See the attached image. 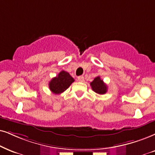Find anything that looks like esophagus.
Masks as SVG:
<instances>
[{
	"mask_svg": "<svg viewBox=\"0 0 155 155\" xmlns=\"http://www.w3.org/2000/svg\"><path fill=\"white\" fill-rule=\"evenodd\" d=\"M78 81H80V82H83L84 81V77L83 76H79V77H78Z\"/></svg>",
	"mask_w": 155,
	"mask_h": 155,
	"instance_id": "esophagus-1",
	"label": "esophagus"
}]
</instances>
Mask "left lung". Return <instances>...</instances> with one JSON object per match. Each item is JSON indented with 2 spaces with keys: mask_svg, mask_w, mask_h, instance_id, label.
Returning a JSON list of instances; mask_svg holds the SVG:
<instances>
[{
  "mask_svg": "<svg viewBox=\"0 0 155 155\" xmlns=\"http://www.w3.org/2000/svg\"><path fill=\"white\" fill-rule=\"evenodd\" d=\"M91 89L96 93L99 94H104L107 91V86L103 81V80L101 79L100 76H97L94 78L93 81L90 83Z\"/></svg>",
  "mask_w": 155,
  "mask_h": 155,
  "instance_id": "left-lung-1",
  "label": "left lung"
}]
</instances>
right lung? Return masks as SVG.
I'll use <instances>...</instances> for the list:
<instances>
[{
	"label": "right lung",
	"mask_w": 155,
	"mask_h": 155,
	"mask_svg": "<svg viewBox=\"0 0 155 155\" xmlns=\"http://www.w3.org/2000/svg\"><path fill=\"white\" fill-rule=\"evenodd\" d=\"M74 81V78L68 72L61 71L56 77L51 80L48 87L52 93L60 94L66 91Z\"/></svg>",
	"instance_id": "add662e5"
}]
</instances>
